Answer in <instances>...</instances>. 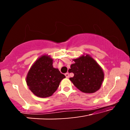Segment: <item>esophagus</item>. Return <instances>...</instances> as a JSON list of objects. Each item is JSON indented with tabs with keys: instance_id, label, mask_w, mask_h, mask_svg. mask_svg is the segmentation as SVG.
Returning <instances> with one entry per match:
<instances>
[{
	"instance_id": "obj_1",
	"label": "esophagus",
	"mask_w": 130,
	"mask_h": 130,
	"mask_svg": "<svg viewBox=\"0 0 130 130\" xmlns=\"http://www.w3.org/2000/svg\"><path fill=\"white\" fill-rule=\"evenodd\" d=\"M65 76H66V78H69V73H65Z\"/></svg>"
}]
</instances>
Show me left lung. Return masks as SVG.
Returning a JSON list of instances; mask_svg holds the SVG:
<instances>
[{
  "label": "left lung",
  "mask_w": 130,
  "mask_h": 130,
  "mask_svg": "<svg viewBox=\"0 0 130 130\" xmlns=\"http://www.w3.org/2000/svg\"><path fill=\"white\" fill-rule=\"evenodd\" d=\"M69 71L74 76L70 80L80 91L92 93L101 88L104 79V73L96 61L89 55H83L74 59Z\"/></svg>",
  "instance_id": "obj_1"
}]
</instances>
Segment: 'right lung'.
I'll use <instances>...</instances> for the list:
<instances>
[{
	"label": "right lung",
	"mask_w": 130,
	"mask_h": 130,
	"mask_svg": "<svg viewBox=\"0 0 130 130\" xmlns=\"http://www.w3.org/2000/svg\"><path fill=\"white\" fill-rule=\"evenodd\" d=\"M53 58L43 55L38 58L26 76V84L31 91L40 98L51 96L66 76L53 66Z\"/></svg>",
	"instance_id": "right-lung-1"
}]
</instances>
